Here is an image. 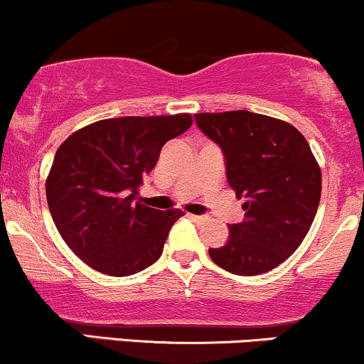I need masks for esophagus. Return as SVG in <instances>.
<instances>
[{
    "instance_id": "esophagus-1",
    "label": "esophagus",
    "mask_w": 364,
    "mask_h": 364,
    "mask_svg": "<svg viewBox=\"0 0 364 364\" xmlns=\"http://www.w3.org/2000/svg\"><path fill=\"white\" fill-rule=\"evenodd\" d=\"M190 219L195 223H205L207 221V215H195V214H190Z\"/></svg>"
}]
</instances>
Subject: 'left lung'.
Masks as SVG:
<instances>
[{
	"label": "left lung",
	"mask_w": 364,
	"mask_h": 364,
	"mask_svg": "<svg viewBox=\"0 0 364 364\" xmlns=\"http://www.w3.org/2000/svg\"><path fill=\"white\" fill-rule=\"evenodd\" d=\"M207 138L221 146L226 178L245 218L228 225L226 245L210 259L240 277L266 273L299 249L316 215L321 169L292 124L249 110L195 114Z\"/></svg>",
	"instance_id": "left-lung-1"
}]
</instances>
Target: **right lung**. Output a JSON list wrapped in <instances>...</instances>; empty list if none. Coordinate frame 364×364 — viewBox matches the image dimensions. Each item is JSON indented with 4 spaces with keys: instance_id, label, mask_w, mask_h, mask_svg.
Wrapping results in <instances>:
<instances>
[{
    "instance_id": "right-lung-1",
    "label": "right lung",
    "mask_w": 364,
    "mask_h": 364,
    "mask_svg": "<svg viewBox=\"0 0 364 364\" xmlns=\"http://www.w3.org/2000/svg\"><path fill=\"white\" fill-rule=\"evenodd\" d=\"M190 114L103 119L72 133L55 154L46 198L60 237L87 266L129 277L161 257L183 210L145 205L138 186Z\"/></svg>"
}]
</instances>
